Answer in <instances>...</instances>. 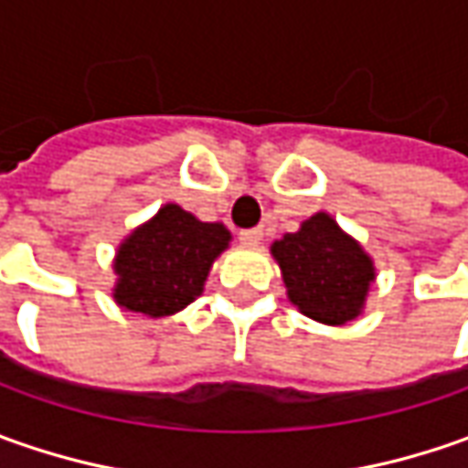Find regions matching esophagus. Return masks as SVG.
Masks as SVG:
<instances>
[{
    "label": "esophagus",
    "instance_id": "obj_1",
    "mask_svg": "<svg viewBox=\"0 0 468 468\" xmlns=\"http://www.w3.org/2000/svg\"><path fill=\"white\" fill-rule=\"evenodd\" d=\"M239 242L261 244L262 242V229H242V231H239Z\"/></svg>",
    "mask_w": 468,
    "mask_h": 468
}]
</instances>
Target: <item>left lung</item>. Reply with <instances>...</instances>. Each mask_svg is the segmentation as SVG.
<instances>
[{
  "instance_id": "left-lung-1",
  "label": "left lung",
  "mask_w": 468,
  "mask_h": 468,
  "mask_svg": "<svg viewBox=\"0 0 468 468\" xmlns=\"http://www.w3.org/2000/svg\"><path fill=\"white\" fill-rule=\"evenodd\" d=\"M273 258L283 271L289 299L307 317L328 325L354 320L375 279L365 250L328 213H317L299 231L283 234L273 244Z\"/></svg>"
}]
</instances>
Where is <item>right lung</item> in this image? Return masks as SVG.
<instances>
[{"label":"right lung","mask_w":468,"mask_h":468,"mask_svg":"<svg viewBox=\"0 0 468 468\" xmlns=\"http://www.w3.org/2000/svg\"><path fill=\"white\" fill-rule=\"evenodd\" d=\"M229 239L221 224H203L179 206H164L119 247L114 299L130 313L154 317L185 310L203 292L210 262Z\"/></svg>","instance_id":"obj_1"}]
</instances>
